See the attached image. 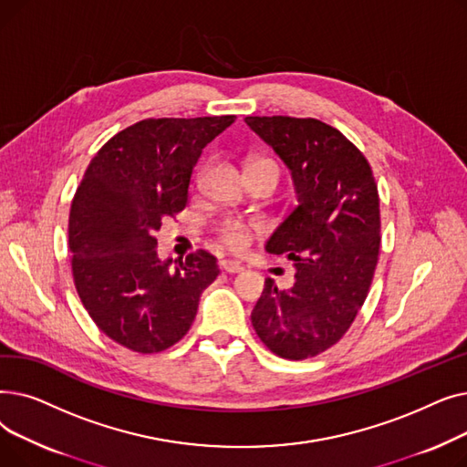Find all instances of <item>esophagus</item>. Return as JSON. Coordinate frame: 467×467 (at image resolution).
Masks as SVG:
<instances>
[{
	"label": "esophagus",
	"mask_w": 467,
	"mask_h": 467,
	"mask_svg": "<svg viewBox=\"0 0 467 467\" xmlns=\"http://www.w3.org/2000/svg\"><path fill=\"white\" fill-rule=\"evenodd\" d=\"M219 266L223 268L225 273H242L244 271V266L238 261H234V259H223V261L219 263Z\"/></svg>",
	"instance_id": "obj_1"
}]
</instances>
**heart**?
Wrapping results in <instances>:
<instances>
[{
  "mask_svg": "<svg viewBox=\"0 0 467 467\" xmlns=\"http://www.w3.org/2000/svg\"><path fill=\"white\" fill-rule=\"evenodd\" d=\"M254 168H266V170L278 171V164L273 159H254L250 162V170H254ZM219 238L229 250L242 252V250H246L250 244V229L244 225L242 221L231 219V221H225V223L219 227Z\"/></svg>",
  "mask_w": 467,
  "mask_h": 467,
  "instance_id": "heart-1",
  "label": "heart"
}]
</instances>
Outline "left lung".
<instances>
[{"label": "left lung", "instance_id": "left-lung-1", "mask_svg": "<svg viewBox=\"0 0 467 467\" xmlns=\"http://www.w3.org/2000/svg\"><path fill=\"white\" fill-rule=\"evenodd\" d=\"M246 125L289 168L299 202L265 244L268 254L293 261L296 282L278 289L266 278L252 324L276 356L314 358L348 331L375 275L373 170L350 140L317 119L246 117Z\"/></svg>", "mask_w": 467, "mask_h": 467}]
</instances>
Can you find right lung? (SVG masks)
<instances>
[{"instance_id": "right-lung-1", "label": "right lung", "mask_w": 467, "mask_h": 467, "mask_svg": "<svg viewBox=\"0 0 467 467\" xmlns=\"http://www.w3.org/2000/svg\"><path fill=\"white\" fill-rule=\"evenodd\" d=\"M234 119L140 120L90 161L69 212L71 271L88 316L120 347L153 354L176 345L219 275L204 250L162 261L155 233L185 208L194 164Z\"/></svg>"}]
</instances>
